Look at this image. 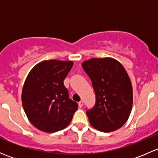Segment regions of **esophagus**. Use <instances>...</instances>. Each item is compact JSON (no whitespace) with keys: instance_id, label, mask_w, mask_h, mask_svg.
Wrapping results in <instances>:
<instances>
[{"instance_id":"obj_1","label":"esophagus","mask_w":158,"mask_h":158,"mask_svg":"<svg viewBox=\"0 0 158 158\" xmlns=\"http://www.w3.org/2000/svg\"><path fill=\"white\" fill-rule=\"evenodd\" d=\"M78 105H79V108H82V106H83V102H82V101L79 102H78Z\"/></svg>"}]
</instances>
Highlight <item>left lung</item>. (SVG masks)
Returning <instances> with one entry per match:
<instances>
[{
    "instance_id": "left-lung-1",
    "label": "left lung",
    "mask_w": 158,
    "mask_h": 158,
    "mask_svg": "<svg viewBox=\"0 0 158 158\" xmlns=\"http://www.w3.org/2000/svg\"><path fill=\"white\" fill-rule=\"evenodd\" d=\"M82 66L95 94V106L86 111L91 125L102 132L120 128L128 120L133 103L132 85L126 70L109 57L91 59Z\"/></svg>"
}]
</instances>
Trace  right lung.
<instances>
[{"mask_svg": "<svg viewBox=\"0 0 158 158\" xmlns=\"http://www.w3.org/2000/svg\"><path fill=\"white\" fill-rule=\"evenodd\" d=\"M73 66L72 61L45 60L28 74L22 91V104L32 125L48 133L65 128L78 104L70 99L63 84Z\"/></svg>", "mask_w": 158, "mask_h": 158, "instance_id": "add662e5", "label": "right lung"}]
</instances>
